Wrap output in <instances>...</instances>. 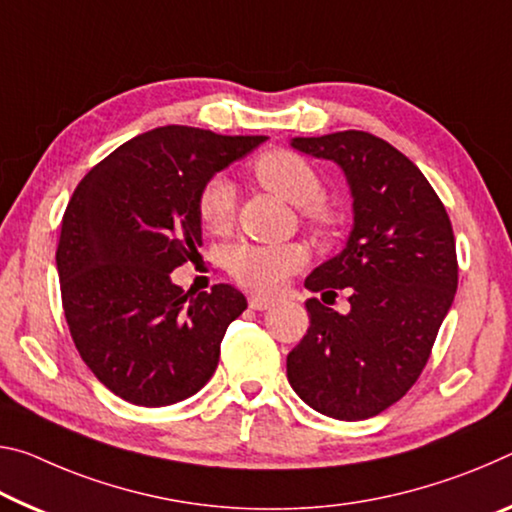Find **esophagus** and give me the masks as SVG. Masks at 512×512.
Masks as SVG:
<instances>
[{
    "instance_id": "1",
    "label": "esophagus",
    "mask_w": 512,
    "mask_h": 512,
    "mask_svg": "<svg viewBox=\"0 0 512 512\" xmlns=\"http://www.w3.org/2000/svg\"><path fill=\"white\" fill-rule=\"evenodd\" d=\"M248 305H250V310L262 312V310H269V307L273 305V300L266 298V296H250L248 298Z\"/></svg>"
}]
</instances>
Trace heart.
Here are the masks:
<instances>
[{"label": "heart", "instance_id": "b5f03b06", "mask_svg": "<svg viewBox=\"0 0 512 512\" xmlns=\"http://www.w3.org/2000/svg\"><path fill=\"white\" fill-rule=\"evenodd\" d=\"M253 175L264 189L298 205L305 225L319 237H330L339 214L321 198L323 182L316 168L291 150H269L253 161ZM237 209V191L225 175L209 177L198 193V216L209 232H227ZM307 262V250L296 241L237 243L225 253L232 278L246 289L271 294Z\"/></svg>", "mask_w": 512, "mask_h": 512}]
</instances>
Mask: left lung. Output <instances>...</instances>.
I'll list each match as a JSON object with an SVG mask.
<instances>
[{"label": "left lung", "mask_w": 512, "mask_h": 512, "mask_svg": "<svg viewBox=\"0 0 512 512\" xmlns=\"http://www.w3.org/2000/svg\"><path fill=\"white\" fill-rule=\"evenodd\" d=\"M291 145L344 170L353 230L342 253L305 280L332 298L346 289L351 310L307 300L310 328L287 355L289 385L326 417H376L417 383L456 296L449 214L424 173L369 132L298 136Z\"/></svg>", "instance_id": "8db88e82"}]
</instances>
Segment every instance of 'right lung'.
<instances>
[{"label": "right lung", "instance_id": "add662e5", "mask_svg": "<svg viewBox=\"0 0 512 512\" xmlns=\"http://www.w3.org/2000/svg\"><path fill=\"white\" fill-rule=\"evenodd\" d=\"M264 141L157 127L113 150L72 193L56 248L63 312L81 360L120 399L161 408L214 376L246 296L230 285L191 296L170 273L198 257L202 186Z\"/></svg>", "mask_w": 512, "mask_h": 512}]
</instances>
